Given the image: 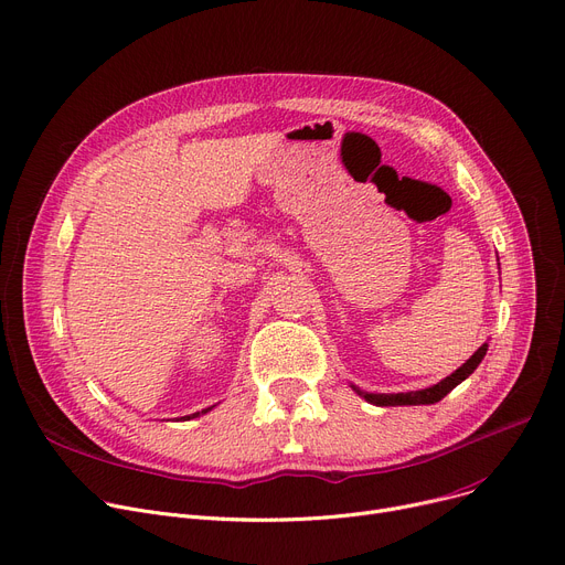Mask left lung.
Instances as JSON below:
<instances>
[{"mask_svg":"<svg viewBox=\"0 0 565 565\" xmlns=\"http://www.w3.org/2000/svg\"><path fill=\"white\" fill-rule=\"evenodd\" d=\"M488 345L483 343L457 372L449 374L443 382H438L431 388L425 391H411V393H397V395H384V393H361L370 404H377V406H404V404H434L438 399H443L449 391L457 388L463 380H468L470 374L477 370V365L481 363V359L486 356Z\"/></svg>","mask_w":565,"mask_h":565,"instance_id":"1","label":"left lung"}]
</instances>
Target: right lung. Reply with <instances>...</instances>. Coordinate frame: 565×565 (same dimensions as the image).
<instances>
[{
	"mask_svg": "<svg viewBox=\"0 0 565 565\" xmlns=\"http://www.w3.org/2000/svg\"><path fill=\"white\" fill-rule=\"evenodd\" d=\"M209 408H204V411H198V413H193V416H185V420H191V418H198L200 416V413H206Z\"/></svg>",
	"mask_w": 565,
	"mask_h": 565,
	"instance_id": "right-lung-1",
	"label": "right lung"
}]
</instances>
